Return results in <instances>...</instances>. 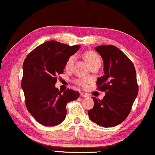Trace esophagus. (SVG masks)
<instances>
[{
	"label": "esophagus",
	"instance_id": "34e87169",
	"mask_svg": "<svg viewBox=\"0 0 155 155\" xmlns=\"http://www.w3.org/2000/svg\"><path fill=\"white\" fill-rule=\"evenodd\" d=\"M81 96H82V97H88L89 94L88 93H81Z\"/></svg>",
	"mask_w": 155,
	"mask_h": 155
}]
</instances>
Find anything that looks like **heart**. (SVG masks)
Listing matches in <instances>:
<instances>
[{
    "label": "heart",
    "instance_id": "b5f03b06",
    "mask_svg": "<svg viewBox=\"0 0 155 155\" xmlns=\"http://www.w3.org/2000/svg\"><path fill=\"white\" fill-rule=\"evenodd\" d=\"M84 58H85L86 61H87V63L89 65H92L94 62H98V61H100V58L98 56L96 53H93L92 51H88L87 53H84ZM74 60H75V57L74 56H71L68 58V59L67 60L66 63H65V69L69 71L71 69L73 65H74ZM87 82V81L86 79H78L76 81V83L79 85L84 86L86 84V83Z\"/></svg>",
    "mask_w": 155,
    "mask_h": 155
}]
</instances>
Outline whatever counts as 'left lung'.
Listing matches in <instances>:
<instances>
[{"label":"left lung","mask_w":155,"mask_h":155,"mask_svg":"<svg viewBox=\"0 0 155 155\" xmlns=\"http://www.w3.org/2000/svg\"><path fill=\"white\" fill-rule=\"evenodd\" d=\"M95 50L104 64V75L98 78L96 84L105 95L101 100L93 97L94 106L88 115L99 126L113 127L127 117L138 95L136 70L129 58L114 46H99Z\"/></svg>","instance_id":"obj_1"}]
</instances>
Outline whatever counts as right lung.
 <instances>
[{
	"label": "right lung",
	"mask_w": 155,
	"mask_h": 155,
	"mask_svg": "<svg viewBox=\"0 0 155 155\" xmlns=\"http://www.w3.org/2000/svg\"><path fill=\"white\" fill-rule=\"evenodd\" d=\"M79 49L80 45L71 47L49 41L32 50L24 61L21 86L26 107L32 117L44 126L62 123L67 114V103L79 97V93L71 89L62 93L55 87L56 76L63 73L68 58Z\"/></svg>",
	"instance_id": "right-lung-1"
}]
</instances>
